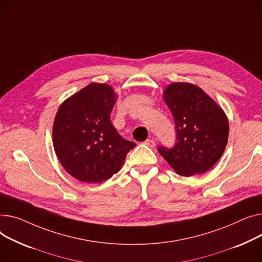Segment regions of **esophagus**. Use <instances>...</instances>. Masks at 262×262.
<instances>
[{
  "mask_svg": "<svg viewBox=\"0 0 262 262\" xmlns=\"http://www.w3.org/2000/svg\"><path fill=\"white\" fill-rule=\"evenodd\" d=\"M145 145H147L148 147H151V148H153V147H156V142L155 141H153V140H150V138H149V140H146L145 141Z\"/></svg>",
  "mask_w": 262,
  "mask_h": 262,
  "instance_id": "esophagus-1",
  "label": "esophagus"
}]
</instances>
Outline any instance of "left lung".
I'll return each instance as SVG.
<instances>
[{
	"instance_id": "obj_1",
	"label": "left lung",
	"mask_w": 262,
	"mask_h": 262,
	"mask_svg": "<svg viewBox=\"0 0 262 262\" xmlns=\"http://www.w3.org/2000/svg\"><path fill=\"white\" fill-rule=\"evenodd\" d=\"M163 97L174 119L177 141L170 149L159 147V153L180 176L208 171L227 144L225 113L202 89L191 83L169 84Z\"/></svg>"
}]
</instances>
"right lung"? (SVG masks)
I'll list each match as a JSON object with an SVG mask.
<instances>
[{
	"instance_id": "obj_1",
	"label": "right lung",
	"mask_w": 262,
	"mask_h": 262,
	"mask_svg": "<svg viewBox=\"0 0 262 262\" xmlns=\"http://www.w3.org/2000/svg\"><path fill=\"white\" fill-rule=\"evenodd\" d=\"M117 95L105 83H91L60 105L53 126L56 156L83 183H100L117 173L133 142L122 138L110 114Z\"/></svg>"
}]
</instances>
